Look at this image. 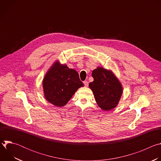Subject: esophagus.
Instances as JSON below:
<instances>
[{"instance_id": "1", "label": "esophagus", "mask_w": 161, "mask_h": 161, "mask_svg": "<svg viewBox=\"0 0 161 161\" xmlns=\"http://www.w3.org/2000/svg\"><path fill=\"white\" fill-rule=\"evenodd\" d=\"M83 83H84V85H85V86L86 87V86H88V82L87 81H83Z\"/></svg>"}]
</instances>
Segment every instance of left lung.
Listing matches in <instances>:
<instances>
[{"mask_svg":"<svg viewBox=\"0 0 161 161\" xmlns=\"http://www.w3.org/2000/svg\"><path fill=\"white\" fill-rule=\"evenodd\" d=\"M94 81L89 83L97 105L104 111H109L119 104L123 93V86L111 70L97 67L92 71Z\"/></svg>","mask_w":161,"mask_h":161,"instance_id":"1","label":"left lung"}]
</instances>
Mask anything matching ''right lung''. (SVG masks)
Here are the masks:
<instances>
[{
    "instance_id": "right-lung-1",
    "label": "right lung",
    "mask_w": 161,
    "mask_h": 161,
    "mask_svg": "<svg viewBox=\"0 0 161 161\" xmlns=\"http://www.w3.org/2000/svg\"><path fill=\"white\" fill-rule=\"evenodd\" d=\"M83 86L78 72L58 60L53 62L42 80L44 98L57 107L65 106L77 90Z\"/></svg>"
}]
</instances>
